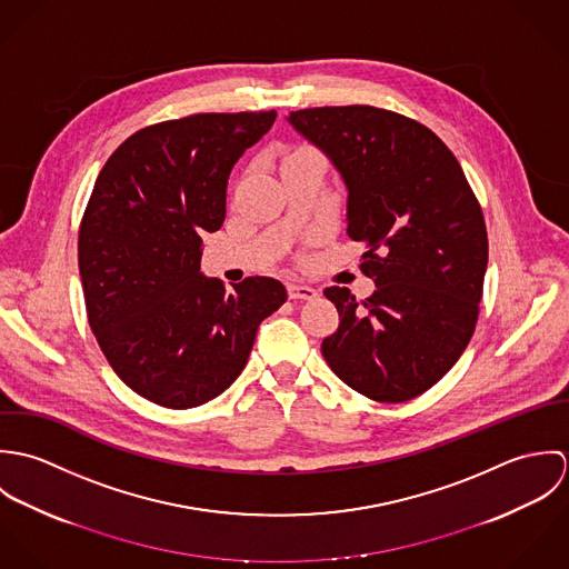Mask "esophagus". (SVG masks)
<instances>
[{
    "label": "esophagus",
    "mask_w": 569,
    "mask_h": 569,
    "mask_svg": "<svg viewBox=\"0 0 569 569\" xmlns=\"http://www.w3.org/2000/svg\"><path fill=\"white\" fill-rule=\"evenodd\" d=\"M287 291H289L291 300H316L318 298V291L309 284H289Z\"/></svg>",
    "instance_id": "34e87169"
}]
</instances>
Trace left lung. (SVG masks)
Instances as JSON below:
<instances>
[{"label": "left lung", "mask_w": 569, "mask_h": 569, "mask_svg": "<svg viewBox=\"0 0 569 569\" xmlns=\"http://www.w3.org/2000/svg\"><path fill=\"white\" fill-rule=\"evenodd\" d=\"M289 122L348 188V237L377 291L325 296L339 326L322 341L330 370L359 395L403 403L436 386L478 325L488 262L480 201L456 156L425 124L370 104L313 107Z\"/></svg>", "instance_id": "8db88e82"}]
</instances>
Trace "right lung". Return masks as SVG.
I'll list each match as a JSON object with an SVG mask.
<instances>
[{"label": "right lung", "instance_id": "add662e5", "mask_svg": "<svg viewBox=\"0 0 569 569\" xmlns=\"http://www.w3.org/2000/svg\"><path fill=\"white\" fill-rule=\"evenodd\" d=\"M276 111L192 113L136 131L102 166L79 230L87 320L113 372L168 409L203 406L243 372L282 282L203 278L230 172Z\"/></svg>", "mask_w": 569, "mask_h": 569}]
</instances>
